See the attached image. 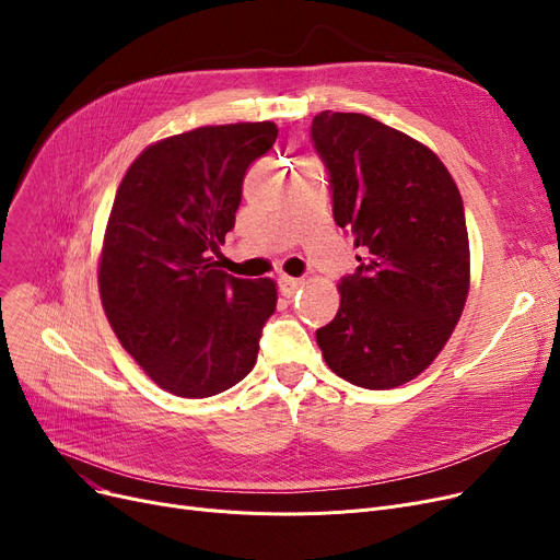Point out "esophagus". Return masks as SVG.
I'll use <instances>...</instances> for the list:
<instances>
[{
	"mask_svg": "<svg viewBox=\"0 0 560 560\" xmlns=\"http://www.w3.org/2000/svg\"><path fill=\"white\" fill-rule=\"evenodd\" d=\"M279 288L283 298H292L295 292L302 288V279H292V277H279Z\"/></svg>",
	"mask_w": 560,
	"mask_h": 560,
	"instance_id": "1",
	"label": "esophagus"
}]
</instances>
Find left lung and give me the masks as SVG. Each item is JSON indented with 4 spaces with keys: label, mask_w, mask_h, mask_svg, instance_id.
I'll return each mask as SVG.
<instances>
[{
    "label": "left lung",
    "mask_w": 560,
    "mask_h": 560,
    "mask_svg": "<svg viewBox=\"0 0 560 560\" xmlns=\"http://www.w3.org/2000/svg\"><path fill=\"white\" fill-rule=\"evenodd\" d=\"M311 136L329 170L334 220L361 249L315 340L349 384L397 388L435 361L467 300L460 192L427 144L363 113L322 110Z\"/></svg>",
    "instance_id": "obj_1"
}]
</instances>
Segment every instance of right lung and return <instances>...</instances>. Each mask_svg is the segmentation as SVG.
<instances>
[{
	"instance_id": "add662e5",
	"label": "right lung",
	"mask_w": 560,
	"mask_h": 560,
	"mask_svg": "<svg viewBox=\"0 0 560 560\" xmlns=\"http://www.w3.org/2000/svg\"><path fill=\"white\" fill-rule=\"evenodd\" d=\"M275 122L199 127L147 147L117 188L100 298L117 340L154 384L211 397L243 381L277 308L272 279H238L211 256L233 229L247 167Z\"/></svg>"
}]
</instances>
